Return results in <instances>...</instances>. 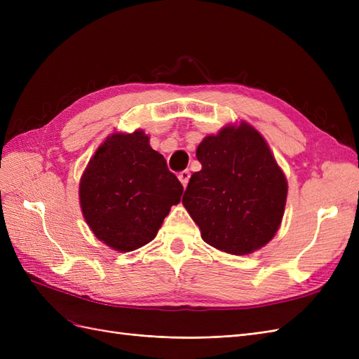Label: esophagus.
<instances>
[{
  "label": "esophagus",
  "mask_w": 359,
  "mask_h": 359,
  "mask_svg": "<svg viewBox=\"0 0 359 359\" xmlns=\"http://www.w3.org/2000/svg\"><path fill=\"white\" fill-rule=\"evenodd\" d=\"M178 178H180V181H181L182 186H184V187H187L189 180H190V172H189V170H182V172H180Z\"/></svg>",
  "instance_id": "obj_1"
}]
</instances>
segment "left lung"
Segmentation results:
<instances>
[{
	"mask_svg": "<svg viewBox=\"0 0 359 359\" xmlns=\"http://www.w3.org/2000/svg\"><path fill=\"white\" fill-rule=\"evenodd\" d=\"M182 205L202 240L220 252L244 256L266 245L285 214L287 181L264 136L245 121L205 136Z\"/></svg>",
	"mask_w": 359,
	"mask_h": 359,
	"instance_id": "left-lung-1",
	"label": "left lung"
}]
</instances>
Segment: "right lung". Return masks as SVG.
<instances>
[{
    "label": "right lung",
    "mask_w": 359,
    "mask_h": 359,
    "mask_svg": "<svg viewBox=\"0 0 359 359\" xmlns=\"http://www.w3.org/2000/svg\"><path fill=\"white\" fill-rule=\"evenodd\" d=\"M182 186L144 130L115 132L95 149L79 182L82 215L95 235L127 253L153 241Z\"/></svg>",
    "instance_id": "1"
}]
</instances>
